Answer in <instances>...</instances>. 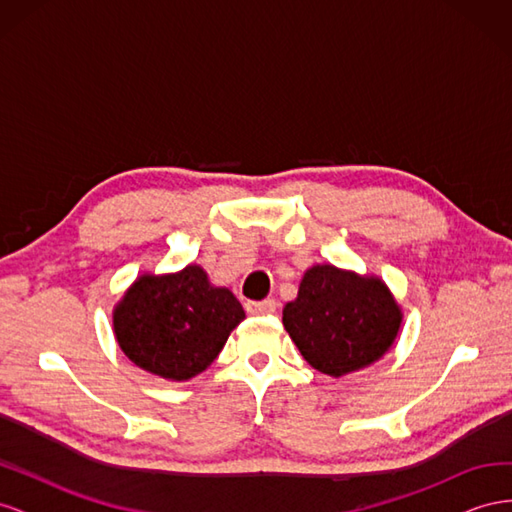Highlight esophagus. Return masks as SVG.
Wrapping results in <instances>:
<instances>
[{
	"label": "esophagus",
	"mask_w": 512,
	"mask_h": 512,
	"mask_svg": "<svg viewBox=\"0 0 512 512\" xmlns=\"http://www.w3.org/2000/svg\"><path fill=\"white\" fill-rule=\"evenodd\" d=\"M245 310L254 314V316H265V314H273L278 310V303L273 299H265V301H247L245 303Z\"/></svg>",
	"instance_id": "esophagus-1"
}]
</instances>
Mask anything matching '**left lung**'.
I'll list each match as a JSON object with an SVG mask.
<instances>
[{
	"mask_svg": "<svg viewBox=\"0 0 512 512\" xmlns=\"http://www.w3.org/2000/svg\"><path fill=\"white\" fill-rule=\"evenodd\" d=\"M282 321L312 368L342 377L390 349L400 308L381 280L323 265L303 275L299 295L286 303Z\"/></svg>",
	"mask_w": 512,
	"mask_h": 512,
	"instance_id": "1",
	"label": "left lung"
}]
</instances>
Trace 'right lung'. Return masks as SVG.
<instances>
[{
  "mask_svg": "<svg viewBox=\"0 0 512 512\" xmlns=\"http://www.w3.org/2000/svg\"><path fill=\"white\" fill-rule=\"evenodd\" d=\"M243 319L237 297L211 286L200 267L189 265L174 275L137 280L118 303L114 329L135 366L185 381L213 364Z\"/></svg>",
  "mask_w": 512,
  "mask_h": 512,
  "instance_id": "obj_1",
  "label": "right lung"
}]
</instances>
